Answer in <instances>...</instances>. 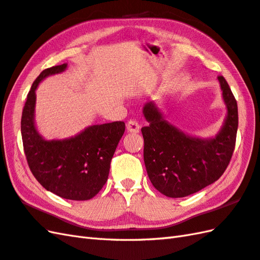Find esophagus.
I'll list each match as a JSON object with an SVG mask.
<instances>
[{
    "label": "esophagus",
    "instance_id": "34e87169",
    "mask_svg": "<svg viewBox=\"0 0 260 260\" xmlns=\"http://www.w3.org/2000/svg\"><path fill=\"white\" fill-rule=\"evenodd\" d=\"M126 129H127L129 133H140L141 129V126L138 124L136 120H128L127 123H126Z\"/></svg>",
    "mask_w": 260,
    "mask_h": 260
}]
</instances>
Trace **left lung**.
<instances>
[{"label":"left lung","instance_id":"left-lung-1","mask_svg":"<svg viewBox=\"0 0 260 260\" xmlns=\"http://www.w3.org/2000/svg\"><path fill=\"white\" fill-rule=\"evenodd\" d=\"M226 117L214 137L185 134L168 123L155 102L143 107L148 125L142 128L144 161L150 183L162 195L180 198L218 179L231 161L238 128L237 102L222 76H218Z\"/></svg>","mask_w":260,"mask_h":260}]
</instances>
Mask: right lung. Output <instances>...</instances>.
<instances>
[{
	"label": "right lung",
	"mask_w": 260,
	"mask_h": 260,
	"mask_svg": "<svg viewBox=\"0 0 260 260\" xmlns=\"http://www.w3.org/2000/svg\"><path fill=\"white\" fill-rule=\"evenodd\" d=\"M66 69V63L53 66L34 81L22 113V141L29 170L46 190L71 201H87L107 182L125 123L90 125L72 137L45 140L35 125V90L44 78Z\"/></svg>",
	"instance_id": "1"
}]
</instances>
